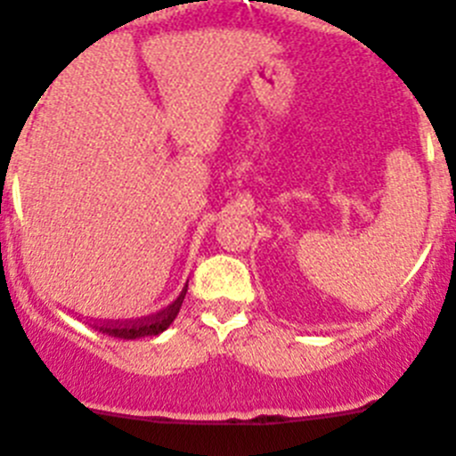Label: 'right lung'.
Listing matches in <instances>:
<instances>
[{
	"mask_svg": "<svg viewBox=\"0 0 456 456\" xmlns=\"http://www.w3.org/2000/svg\"><path fill=\"white\" fill-rule=\"evenodd\" d=\"M186 290H189V283L184 286V290L180 292L175 301L170 305H166L164 310H159L157 314L142 319H130V322H92V329L99 330L103 335H112V338L121 339H137V338H152V335H159L173 324V319L177 317L182 308V301H184Z\"/></svg>",
	"mask_w": 456,
	"mask_h": 456,
	"instance_id": "1",
	"label": "right lung"
}]
</instances>
